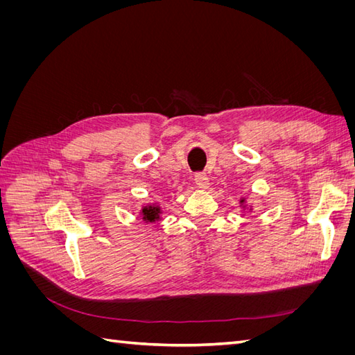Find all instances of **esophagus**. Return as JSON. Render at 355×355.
<instances>
[{
	"instance_id": "34e87169",
	"label": "esophagus",
	"mask_w": 355,
	"mask_h": 355,
	"mask_svg": "<svg viewBox=\"0 0 355 355\" xmlns=\"http://www.w3.org/2000/svg\"><path fill=\"white\" fill-rule=\"evenodd\" d=\"M194 180H196V185L198 188H207L209 187V178L206 173H202V171H200V173H196L194 176Z\"/></svg>"
}]
</instances>
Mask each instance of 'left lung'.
<instances>
[{
	"instance_id": "left-lung-1",
	"label": "left lung",
	"mask_w": 355,
	"mask_h": 355,
	"mask_svg": "<svg viewBox=\"0 0 355 355\" xmlns=\"http://www.w3.org/2000/svg\"><path fill=\"white\" fill-rule=\"evenodd\" d=\"M243 201H244V200H241V202H243Z\"/></svg>"
}]
</instances>
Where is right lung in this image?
I'll return each mask as SVG.
<instances>
[{
	"label": "right lung",
	"mask_w": 355,
	"mask_h": 355,
	"mask_svg": "<svg viewBox=\"0 0 355 355\" xmlns=\"http://www.w3.org/2000/svg\"><path fill=\"white\" fill-rule=\"evenodd\" d=\"M142 216L146 222H155L159 219V207L158 206H146L142 209Z\"/></svg>",
	"instance_id": "right-lung-1"
}]
</instances>
